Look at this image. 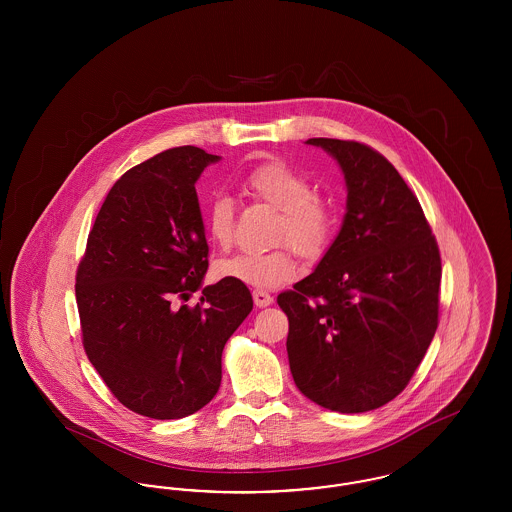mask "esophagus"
Returning a JSON list of instances; mask_svg holds the SVG:
<instances>
[{
  "label": "esophagus",
  "instance_id": "obj_1",
  "mask_svg": "<svg viewBox=\"0 0 512 512\" xmlns=\"http://www.w3.org/2000/svg\"><path fill=\"white\" fill-rule=\"evenodd\" d=\"M253 301L257 307H268L272 303V295L265 290H253Z\"/></svg>",
  "mask_w": 512,
  "mask_h": 512
}]
</instances>
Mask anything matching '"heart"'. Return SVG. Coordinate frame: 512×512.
Segmentation results:
<instances>
[{"label":"heart","instance_id":"1","mask_svg":"<svg viewBox=\"0 0 512 512\" xmlns=\"http://www.w3.org/2000/svg\"><path fill=\"white\" fill-rule=\"evenodd\" d=\"M242 188L257 201L278 209L274 242H286L268 251H242L222 259L215 272L224 280L245 286L274 288L295 274L292 248L307 259L324 253L334 234L336 215L330 201L313 192L311 180L284 161H265L245 172ZM205 230L220 249L234 244L236 207L232 197L215 195L205 209Z\"/></svg>","mask_w":512,"mask_h":512}]
</instances>
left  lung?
Here are the masks:
<instances>
[{
    "label": "left lung",
    "instance_id": "8db88e82",
    "mask_svg": "<svg viewBox=\"0 0 512 512\" xmlns=\"http://www.w3.org/2000/svg\"><path fill=\"white\" fill-rule=\"evenodd\" d=\"M307 144L338 159L347 213L317 270L278 295L293 382L324 409L366 413L407 388L438 330V242L382 153L355 140Z\"/></svg>",
    "mask_w": 512,
    "mask_h": 512
}]
</instances>
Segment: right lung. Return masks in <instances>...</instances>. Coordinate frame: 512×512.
Segmentation results:
<instances>
[{
	"mask_svg": "<svg viewBox=\"0 0 512 512\" xmlns=\"http://www.w3.org/2000/svg\"><path fill=\"white\" fill-rule=\"evenodd\" d=\"M217 155L172 147L124 172L105 197L76 268L82 345L134 413L171 420L219 391L222 349L253 309L220 280L188 305L209 267L195 182Z\"/></svg>",
	"mask_w": 512,
	"mask_h": 512,
	"instance_id": "obj_1",
	"label": "right lung"
}]
</instances>
